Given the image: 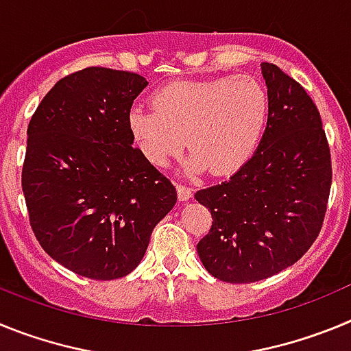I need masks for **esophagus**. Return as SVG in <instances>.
<instances>
[{"mask_svg":"<svg viewBox=\"0 0 351 351\" xmlns=\"http://www.w3.org/2000/svg\"><path fill=\"white\" fill-rule=\"evenodd\" d=\"M176 188H178V197H179V200H182V202H184V200H190L191 198V188L190 186H186V184H178L176 186Z\"/></svg>","mask_w":351,"mask_h":351,"instance_id":"1","label":"esophagus"}]
</instances>
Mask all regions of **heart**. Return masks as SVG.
Returning <instances> with one entry per match:
<instances>
[{
	"label": "heart",
	"mask_w": 351,
	"mask_h": 351,
	"mask_svg": "<svg viewBox=\"0 0 351 351\" xmlns=\"http://www.w3.org/2000/svg\"><path fill=\"white\" fill-rule=\"evenodd\" d=\"M151 107H133V141L153 165L167 167L186 145L188 172L232 173L255 153L269 116V96L251 75L176 80L151 96Z\"/></svg>",
	"instance_id": "obj_1"
}]
</instances>
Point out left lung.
<instances>
[{
  "label": "left lung",
  "instance_id": "obj_1",
  "mask_svg": "<svg viewBox=\"0 0 351 351\" xmlns=\"http://www.w3.org/2000/svg\"><path fill=\"white\" fill-rule=\"evenodd\" d=\"M269 117L258 149L230 179L198 190L213 225L197 244L209 274L255 283L290 267L324 225L332 163L311 96L272 63H262Z\"/></svg>",
  "mask_w": 351,
  "mask_h": 351
}]
</instances>
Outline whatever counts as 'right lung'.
<instances>
[{
  "mask_svg": "<svg viewBox=\"0 0 351 351\" xmlns=\"http://www.w3.org/2000/svg\"><path fill=\"white\" fill-rule=\"evenodd\" d=\"M147 80L89 66L43 96L27 126L23 191L47 255L75 274L117 280L137 267L176 186L133 147L128 114Z\"/></svg>",
  "mask_w": 351,
  "mask_h": 351,
  "instance_id": "1",
  "label": "right lung"
}]
</instances>
